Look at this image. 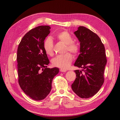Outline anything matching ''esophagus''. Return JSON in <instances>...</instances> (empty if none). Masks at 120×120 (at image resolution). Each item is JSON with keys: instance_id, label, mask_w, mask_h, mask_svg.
I'll list each match as a JSON object with an SVG mask.
<instances>
[{"instance_id": "obj_1", "label": "esophagus", "mask_w": 120, "mask_h": 120, "mask_svg": "<svg viewBox=\"0 0 120 120\" xmlns=\"http://www.w3.org/2000/svg\"><path fill=\"white\" fill-rule=\"evenodd\" d=\"M60 71L61 72H66L67 70L66 69H60Z\"/></svg>"}]
</instances>
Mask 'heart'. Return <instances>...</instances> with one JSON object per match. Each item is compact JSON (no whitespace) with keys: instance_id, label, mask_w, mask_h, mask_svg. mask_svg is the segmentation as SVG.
I'll list each match as a JSON object with an SVG mask.
<instances>
[{"instance_id":"heart-1","label":"heart","mask_w":120,"mask_h":120,"mask_svg":"<svg viewBox=\"0 0 120 120\" xmlns=\"http://www.w3.org/2000/svg\"><path fill=\"white\" fill-rule=\"evenodd\" d=\"M58 40L65 44L67 46L66 51H69L75 54L78 53L79 48L77 44L73 42V38L67 32H59L56 35ZM44 49L46 53L49 56L53 54V42L50 38H46L44 43ZM72 56L70 53L58 55L52 60V64L54 66L62 69L67 68L70 66L72 61Z\"/></svg>"}]
</instances>
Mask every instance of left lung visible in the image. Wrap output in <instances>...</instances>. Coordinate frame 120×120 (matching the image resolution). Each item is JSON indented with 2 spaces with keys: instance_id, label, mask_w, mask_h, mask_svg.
Masks as SVG:
<instances>
[{
  "instance_id": "1",
  "label": "left lung",
  "mask_w": 120,
  "mask_h": 120,
  "mask_svg": "<svg viewBox=\"0 0 120 120\" xmlns=\"http://www.w3.org/2000/svg\"><path fill=\"white\" fill-rule=\"evenodd\" d=\"M74 33L80 42V54L74 66L82 69L74 71L77 77L71 88L79 97L88 98L96 94L104 83L105 50L99 36L88 28L79 26Z\"/></svg>"
}]
</instances>
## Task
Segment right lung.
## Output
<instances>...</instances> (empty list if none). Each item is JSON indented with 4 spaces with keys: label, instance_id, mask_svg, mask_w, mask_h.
<instances>
[{
    "label": "right lung",
    "instance_id": "add662e5",
    "mask_svg": "<svg viewBox=\"0 0 120 120\" xmlns=\"http://www.w3.org/2000/svg\"><path fill=\"white\" fill-rule=\"evenodd\" d=\"M49 26H39L28 32L17 49L19 83L25 94L36 101L43 99L52 88V82L59 69L48 68L50 63L44 49L49 33Z\"/></svg>",
    "mask_w": 120,
    "mask_h": 120
}]
</instances>
